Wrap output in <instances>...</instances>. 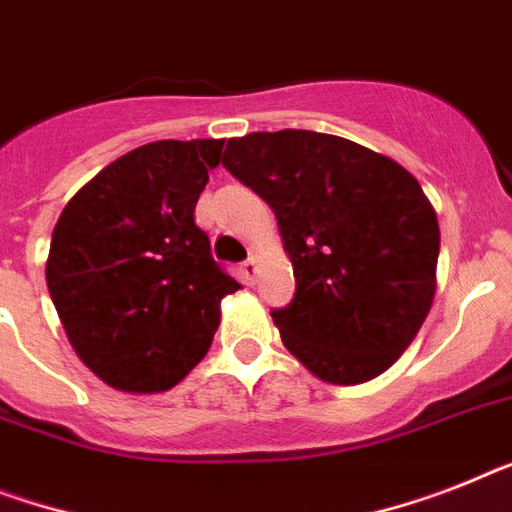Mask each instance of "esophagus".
Listing matches in <instances>:
<instances>
[{"label":"esophagus","mask_w":512,"mask_h":512,"mask_svg":"<svg viewBox=\"0 0 512 512\" xmlns=\"http://www.w3.org/2000/svg\"><path fill=\"white\" fill-rule=\"evenodd\" d=\"M240 274H243V280H246L248 285H253V282H256V274H259V261L256 259L243 261V266H240Z\"/></svg>","instance_id":"obj_1"}]
</instances>
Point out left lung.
Returning a JSON list of instances; mask_svg holds the SVG:
<instances>
[{
    "label": "left lung",
    "instance_id": "left-lung-1",
    "mask_svg": "<svg viewBox=\"0 0 512 512\" xmlns=\"http://www.w3.org/2000/svg\"><path fill=\"white\" fill-rule=\"evenodd\" d=\"M222 164L272 206L293 261L295 298L272 311L285 348L329 384L390 369L437 290V214L416 177L314 130L230 138Z\"/></svg>",
    "mask_w": 512,
    "mask_h": 512
}]
</instances>
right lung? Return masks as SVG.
Here are the masks:
<instances>
[{"label": "right lung", "mask_w": 512, "mask_h": 512, "mask_svg": "<svg viewBox=\"0 0 512 512\" xmlns=\"http://www.w3.org/2000/svg\"><path fill=\"white\" fill-rule=\"evenodd\" d=\"M225 141H154L114 159L59 214L46 287L101 382L154 395L209 353L219 303L240 285L211 259L198 196Z\"/></svg>", "instance_id": "1"}]
</instances>
